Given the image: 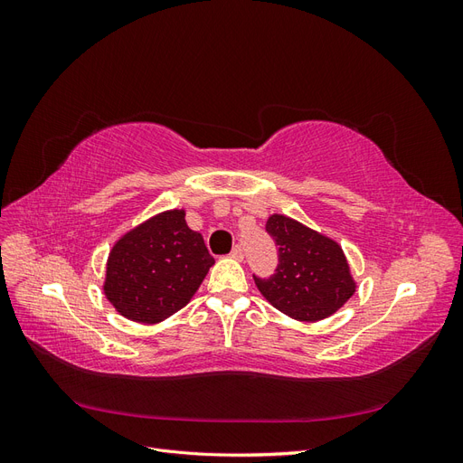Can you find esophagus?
<instances>
[{"label":"esophagus","mask_w":463,"mask_h":463,"mask_svg":"<svg viewBox=\"0 0 463 463\" xmlns=\"http://www.w3.org/2000/svg\"><path fill=\"white\" fill-rule=\"evenodd\" d=\"M232 257H233V259H237V260H243V259H245V250H243V247H241V245H235V247L232 249Z\"/></svg>","instance_id":"esophagus-1"}]
</instances>
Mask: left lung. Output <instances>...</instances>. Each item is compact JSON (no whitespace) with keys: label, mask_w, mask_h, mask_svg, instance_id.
I'll return each mask as SVG.
<instances>
[{"label":"left lung","mask_w":463,"mask_h":463,"mask_svg":"<svg viewBox=\"0 0 463 463\" xmlns=\"http://www.w3.org/2000/svg\"><path fill=\"white\" fill-rule=\"evenodd\" d=\"M266 232L278 245V264L269 278H253L278 311L315 322L354 296L355 282L338 243L282 214L269 218Z\"/></svg>","instance_id":"obj_1"}]
</instances>
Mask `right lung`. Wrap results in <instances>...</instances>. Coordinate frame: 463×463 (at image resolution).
<instances>
[{
  "label": "right lung",
  "instance_id": "add662e5",
  "mask_svg": "<svg viewBox=\"0 0 463 463\" xmlns=\"http://www.w3.org/2000/svg\"><path fill=\"white\" fill-rule=\"evenodd\" d=\"M214 259L184 210H167L125 233L108 259L104 293L118 313L154 325L189 303Z\"/></svg>",
  "mask_w": 463,
  "mask_h": 463
}]
</instances>
